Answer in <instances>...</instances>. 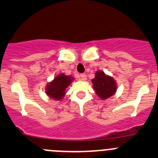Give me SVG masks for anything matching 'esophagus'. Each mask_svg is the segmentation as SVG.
Wrapping results in <instances>:
<instances>
[{"instance_id":"1","label":"esophagus","mask_w":158,"mask_h":158,"mask_svg":"<svg viewBox=\"0 0 158 158\" xmlns=\"http://www.w3.org/2000/svg\"><path fill=\"white\" fill-rule=\"evenodd\" d=\"M81 79L82 81H86L87 80V76L85 74V73H82V74H81Z\"/></svg>"}]
</instances>
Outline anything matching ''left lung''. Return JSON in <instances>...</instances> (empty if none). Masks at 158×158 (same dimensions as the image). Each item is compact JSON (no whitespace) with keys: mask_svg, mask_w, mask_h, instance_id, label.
Returning <instances> with one entry per match:
<instances>
[{"mask_svg":"<svg viewBox=\"0 0 158 158\" xmlns=\"http://www.w3.org/2000/svg\"><path fill=\"white\" fill-rule=\"evenodd\" d=\"M95 93L101 99L109 98L113 95L117 89L116 82L112 77L106 74L102 70H98L95 77L91 80Z\"/></svg>","mask_w":158,"mask_h":158,"instance_id":"8db88e82","label":"left lung"}]
</instances>
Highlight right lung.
Listing matches in <instances>:
<instances>
[{
	"mask_svg": "<svg viewBox=\"0 0 158 158\" xmlns=\"http://www.w3.org/2000/svg\"><path fill=\"white\" fill-rule=\"evenodd\" d=\"M73 77L61 73L56 77L46 87V94L54 100H61L65 95L66 88L70 85Z\"/></svg>",
	"mask_w": 158,
	"mask_h": 158,
	"instance_id": "add662e5",
	"label": "right lung"
}]
</instances>
